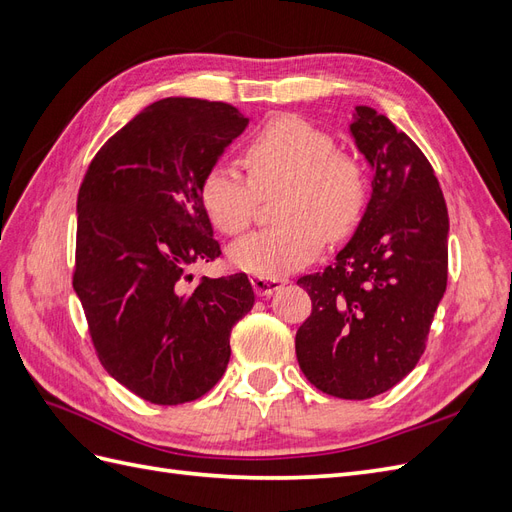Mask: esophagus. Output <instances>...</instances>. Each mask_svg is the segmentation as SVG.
<instances>
[{
	"instance_id": "34e87169",
	"label": "esophagus",
	"mask_w": 512,
	"mask_h": 512,
	"mask_svg": "<svg viewBox=\"0 0 512 512\" xmlns=\"http://www.w3.org/2000/svg\"><path fill=\"white\" fill-rule=\"evenodd\" d=\"M252 286L258 297H271L275 290H280L284 286L282 280H267V277H258L252 275Z\"/></svg>"
}]
</instances>
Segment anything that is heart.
I'll return each instance as SVG.
<instances>
[{
  "instance_id": "obj_1",
  "label": "heart",
  "mask_w": 512,
  "mask_h": 512,
  "mask_svg": "<svg viewBox=\"0 0 512 512\" xmlns=\"http://www.w3.org/2000/svg\"><path fill=\"white\" fill-rule=\"evenodd\" d=\"M247 175L220 162L207 170L200 198L215 228L239 235L252 224L262 194L282 188L275 215L282 224L230 245L232 265L267 280L303 269L327 237L342 241L361 224L369 203V173L335 138L297 115H277L243 147Z\"/></svg>"
}]
</instances>
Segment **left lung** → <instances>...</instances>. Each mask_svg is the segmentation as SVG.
I'll use <instances>...</instances> for the list:
<instances>
[{"label":"left lung","instance_id":"left-lung-1","mask_svg":"<svg viewBox=\"0 0 512 512\" xmlns=\"http://www.w3.org/2000/svg\"><path fill=\"white\" fill-rule=\"evenodd\" d=\"M350 132L374 168L371 198L333 265L299 277L312 314L294 348L316 389L369 399L404 380L425 352L446 290L448 211L425 153L389 117L356 106Z\"/></svg>","mask_w":512,"mask_h":512}]
</instances>
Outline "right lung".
I'll return each mask as SVG.
<instances>
[{
	"label": "right lung",
	"instance_id": "obj_1",
	"mask_svg": "<svg viewBox=\"0 0 512 512\" xmlns=\"http://www.w3.org/2000/svg\"><path fill=\"white\" fill-rule=\"evenodd\" d=\"M247 123L226 102H153L108 138L81 183L72 286L104 369L151 404L211 391L230 331L254 305L245 273L194 286L188 273L222 254L200 185Z\"/></svg>",
	"mask_w": 512,
	"mask_h": 512
}]
</instances>
